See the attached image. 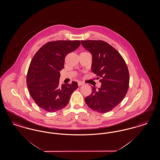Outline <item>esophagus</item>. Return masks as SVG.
Here are the masks:
<instances>
[{"label":"esophagus","instance_id":"34e87169","mask_svg":"<svg viewBox=\"0 0 160 160\" xmlns=\"http://www.w3.org/2000/svg\"><path fill=\"white\" fill-rule=\"evenodd\" d=\"M83 84H84V83H83V82H78V86H82V85H83Z\"/></svg>","mask_w":160,"mask_h":160}]
</instances>
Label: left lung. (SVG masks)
I'll list each match as a JSON object with an SVG mask.
<instances>
[{
    "label": "left lung",
    "instance_id": "left-lung-1",
    "mask_svg": "<svg viewBox=\"0 0 160 160\" xmlns=\"http://www.w3.org/2000/svg\"><path fill=\"white\" fill-rule=\"evenodd\" d=\"M92 56V71L97 75L101 87L92 88L91 95L84 98L92 110L105 113L113 110L125 97L129 87L127 65L120 53L101 40L81 41Z\"/></svg>",
    "mask_w": 160,
    "mask_h": 160
}]
</instances>
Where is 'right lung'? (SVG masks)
I'll list each match as a JSON object with an SVG mask.
<instances>
[{
  "mask_svg": "<svg viewBox=\"0 0 160 160\" xmlns=\"http://www.w3.org/2000/svg\"><path fill=\"white\" fill-rule=\"evenodd\" d=\"M80 45V41L59 40L42 46L33 57L26 82L32 98L40 108L55 112L65 108L78 88L76 82L60 84V71L65 58Z\"/></svg>",
  "mask_w": 160,
  "mask_h": 160,
  "instance_id": "add662e5",
  "label": "right lung"
}]
</instances>
